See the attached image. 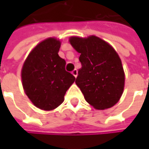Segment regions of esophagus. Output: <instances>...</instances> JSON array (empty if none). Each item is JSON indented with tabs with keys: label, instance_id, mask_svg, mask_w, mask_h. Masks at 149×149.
<instances>
[{
	"label": "esophagus",
	"instance_id": "34e87169",
	"mask_svg": "<svg viewBox=\"0 0 149 149\" xmlns=\"http://www.w3.org/2000/svg\"><path fill=\"white\" fill-rule=\"evenodd\" d=\"M71 74H73V76H74V77L76 78L78 75V70H74L71 72Z\"/></svg>",
	"mask_w": 149,
	"mask_h": 149
}]
</instances>
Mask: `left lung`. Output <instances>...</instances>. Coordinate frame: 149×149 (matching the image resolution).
Masks as SVG:
<instances>
[{
    "label": "left lung",
    "mask_w": 149,
    "mask_h": 149,
    "mask_svg": "<svg viewBox=\"0 0 149 149\" xmlns=\"http://www.w3.org/2000/svg\"><path fill=\"white\" fill-rule=\"evenodd\" d=\"M69 41L80 54L82 67L75 84L85 100L100 110L115 105L123 95L125 84L122 61L116 50L95 36H71Z\"/></svg>",
    "instance_id": "1"
}]
</instances>
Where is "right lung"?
Segmentation results:
<instances>
[{"mask_svg":"<svg viewBox=\"0 0 149 149\" xmlns=\"http://www.w3.org/2000/svg\"><path fill=\"white\" fill-rule=\"evenodd\" d=\"M61 40L49 37L31 50L21 69L24 91L38 109L49 111L60 106L75 78L65 69V60L59 56Z\"/></svg>","mask_w":149,"mask_h":149,"instance_id":"obj_1","label":"right lung"}]
</instances>
